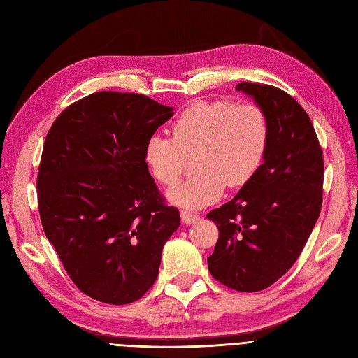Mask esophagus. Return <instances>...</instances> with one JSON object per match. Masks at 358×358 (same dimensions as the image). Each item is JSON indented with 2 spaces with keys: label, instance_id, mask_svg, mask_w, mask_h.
Wrapping results in <instances>:
<instances>
[{
  "label": "esophagus",
  "instance_id": "esophagus-1",
  "mask_svg": "<svg viewBox=\"0 0 358 358\" xmlns=\"http://www.w3.org/2000/svg\"><path fill=\"white\" fill-rule=\"evenodd\" d=\"M180 217H182V222H184V224H196V222L201 219V216L197 213H192V211H187V210L180 211Z\"/></svg>",
  "mask_w": 358,
  "mask_h": 358
}]
</instances>
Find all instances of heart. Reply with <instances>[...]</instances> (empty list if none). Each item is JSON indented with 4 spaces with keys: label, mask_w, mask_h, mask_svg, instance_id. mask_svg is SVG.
Masks as SVG:
<instances>
[{
    "label": "heart",
    "mask_w": 358,
    "mask_h": 358,
    "mask_svg": "<svg viewBox=\"0 0 358 358\" xmlns=\"http://www.w3.org/2000/svg\"><path fill=\"white\" fill-rule=\"evenodd\" d=\"M269 122L264 108L252 102L197 101L171 124V139L147 141L144 161L150 174L165 187L178 182L187 157H194V176L171 188L174 205L201 208L217 201L225 185L241 188L265 162Z\"/></svg>",
    "instance_id": "b5f03b06"
}]
</instances>
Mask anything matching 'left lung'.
I'll list each match as a JSON object with an SVG mask.
<instances>
[{"instance_id": "1", "label": "left lung", "mask_w": 358, "mask_h": 358, "mask_svg": "<svg viewBox=\"0 0 358 358\" xmlns=\"http://www.w3.org/2000/svg\"><path fill=\"white\" fill-rule=\"evenodd\" d=\"M236 90L264 108L269 144L252 180L206 214L219 228L208 269L228 288L256 292L287 274L319 219L323 153L311 119L291 94L256 83H241Z\"/></svg>"}]
</instances>
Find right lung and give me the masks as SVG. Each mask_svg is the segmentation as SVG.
<instances>
[{
	"instance_id": "obj_1",
	"label": "right lung",
	"mask_w": 358,
	"mask_h": 358,
	"mask_svg": "<svg viewBox=\"0 0 358 358\" xmlns=\"http://www.w3.org/2000/svg\"><path fill=\"white\" fill-rule=\"evenodd\" d=\"M171 116L145 94L96 92L69 106L47 133L39 217L70 279L94 300L131 303L157 279L180 216L159 193L144 150Z\"/></svg>"
}]
</instances>
